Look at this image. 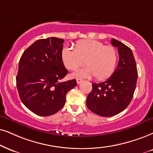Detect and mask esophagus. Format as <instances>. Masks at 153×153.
Returning a JSON list of instances; mask_svg holds the SVG:
<instances>
[{
	"label": "esophagus",
	"mask_w": 153,
	"mask_h": 153,
	"mask_svg": "<svg viewBox=\"0 0 153 153\" xmlns=\"http://www.w3.org/2000/svg\"><path fill=\"white\" fill-rule=\"evenodd\" d=\"M76 81H77V83H78V84H80V83L82 82V79H80V78H77Z\"/></svg>",
	"instance_id": "obj_1"
}]
</instances>
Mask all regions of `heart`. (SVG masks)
Returning <instances> with one entry per match:
<instances>
[{
	"label": "heart",
	"instance_id": "obj_1",
	"mask_svg": "<svg viewBox=\"0 0 153 153\" xmlns=\"http://www.w3.org/2000/svg\"><path fill=\"white\" fill-rule=\"evenodd\" d=\"M114 47L105 46L96 40H80L75 44L73 50L65 47L61 51V61L67 69L76 70L85 63L86 67L73 73V78H90L94 75L98 80L109 78L117 62Z\"/></svg>",
	"mask_w": 153,
	"mask_h": 153
}]
</instances>
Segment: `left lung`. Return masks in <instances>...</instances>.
<instances>
[{
  "label": "left lung",
  "mask_w": 153,
  "mask_h": 153,
  "mask_svg": "<svg viewBox=\"0 0 153 153\" xmlns=\"http://www.w3.org/2000/svg\"><path fill=\"white\" fill-rule=\"evenodd\" d=\"M111 45L117 47L118 66L109 78L100 83H92V90L87 97L88 109L101 117H112L128 106L136 90L138 71L130 48L115 39Z\"/></svg>",
  "instance_id": "8db88e82"
}]
</instances>
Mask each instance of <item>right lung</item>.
I'll use <instances>...</instances> for the list:
<instances>
[{"label":"right lung","instance_id":"add662e5","mask_svg":"<svg viewBox=\"0 0 153 153\" xmlns=\"http://www.w3.org/2000/svg\"><path fill=\"white\" fill-rule=\"evenodd\" d=\"M63 42L57 37L39 39L20 58L16 77L19 96L39 116H51L62 109L66 94L77 85L75 79L59 82L68 73L61 61Z\"/></svg>","mask_w":153,"mask_h":153}]
</instances>
